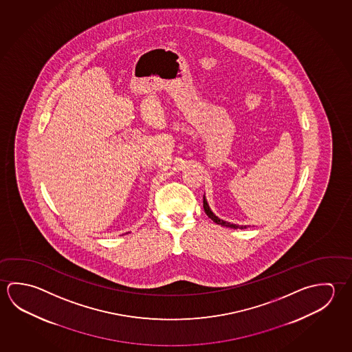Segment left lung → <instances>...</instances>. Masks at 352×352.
<instances>
[{"mask_svg": "<svg viewBox=\"0 0 352 352\" xmlns=\"http://www.w3.org/2000/svg\"><path fill=\"white\" fill-rule=\"evenodd\" d=\"M204 210H205V212H206V215L209 216L210 219L212 220V221L217 223V225H221V226H225V228H246V225H236V223H231V222L225 221V220H222L220 219L219 216H216L211 209H210L209 204H208V200H206V197L204 195Z\"/></svg>", "mask_w": 352, "mask_h": 352, "instance_id": "obj_1", "label": "left lung"}]
</instances>
